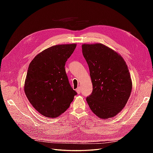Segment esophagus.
<instances>
[{"instance_id": "esophagus-1", "label": "esophagus", "mask_w": 153, "mask_h": 153, "mask_svg": "<svg viewBox=\"0 0 153 153\" xmlns=\"http://www.w3.org/2000/svg\"><path fill=\"white\" fill-rule=\"evenodd\" d=\"M76 92L77 93L79 94H80L81 93V87H78L77 89H76Z\"/></svg>"}]
</instances>
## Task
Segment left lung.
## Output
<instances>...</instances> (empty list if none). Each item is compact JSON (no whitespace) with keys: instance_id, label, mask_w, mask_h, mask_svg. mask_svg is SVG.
<instances>
[{"instance_id":"obj_1","label":"left lung","mask_w":153,"mask_h":153,"mask_svg":"<svg viewBox=\"0 0 153 153\" xmlns=\"http://www.w3.org/2000/svg\"><path fill=\"white\" fill-rule=\"evenodd\" d=\"M82 48L93 88L87 102L96 116L112 118L124 108L131 94L127 64L121 55L101 43L83 44Z\"/></svg>"}]
</instances>
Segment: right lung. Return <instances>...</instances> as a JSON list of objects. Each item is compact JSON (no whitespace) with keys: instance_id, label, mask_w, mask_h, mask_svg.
Segmentation results:
<instances>
[{"instance_id":"obj_1","label":"right lung","mask_w":153,"mask_h":153,"mask_svg":"<svg viewBox=\"0 0 153 153\" xmlns=\"http://www.w3.org/2000/svg\"><path fill=\"white\" fill-rule=\"evenodd\" d=\"M76 47L75 43L52 46L37 55L29 64L25 93L33 107L45 117L55 118L63 114L76 94L64 68Z\"/></svg>"}]
</instances>
